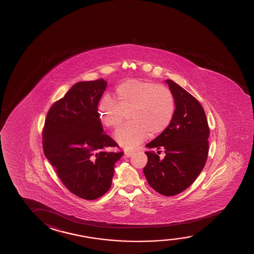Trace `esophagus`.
I'll return each instance as SVG.
<instances>
[{
  "instance_id": "obj_1",
  "label": "esophagus",
  "mask_w": 254,
  "mask_h": 254,
  "mask_svg": "<svg viewBox=\"0 0 254 254\" xmlns=\"http://www.w3.org/2000/svg\"><path fill=\"white\" fill-rule=\"evenodd\" d=\"M133 153H134V151L126 150V151H125V158H129L130 156H132Z\"/></svg>"
}]
</instances>
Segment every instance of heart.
Segmentation results:
<instances>
[{
    "label": "heart",
    "instance_id": "b5f03b06",
    "mask_svg": "<svg viewBox=\"0 0 254 254\" xmlns=\"http://www.w3.org/2000/svg\"><path fill=\"white\" fill-rule=\"evenodd\" d=\"M114 100H102L98 116L102 125L115 129L121 124L123 112L129 111V123L115 133L123 147H132L152 136L165 131L173 121L176 102L173 92L166 86L138 79L125 80L114 90Z\"/></svg>",
    "mask_w": 254,
    "mask_h": 254
}]
</instances>
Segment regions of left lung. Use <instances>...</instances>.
Instances as JSON below:
<instances>
[{"mask_svg": "<svg viewBox=\"0 0 254 254\" xmlns=\"http://www.w3.org/2000/svg\"><path fill=\"white\" fill-rule=\"evenodd\" d=\"M176 102L173 121L165 131L146 144L164 150L163 159L146 152L144 174L149 185L158 193L172 196L187 190L200 174L207 160L209 128L201 103L178 84L166 80Z\"/></svg>", "mask_w": 254, "mask_h": 254, "instance_id": "8db88e82", "label": "left lung"}]
</instances>
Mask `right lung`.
<instances>
[{
	"mask_svg": "<svg viewBox=\"0 0 254 254\" xmlns=\"http://www.w3.org/2000/svg\"><path fill=\"white\" fill-rule=\"evenodd\" d=\"M106 87L103 79L74 84L51 107L43 129L45 155L67 190L85 200L109 191L115 164L124 154L102 151L117 146L98 116Z\"/></svg>",
	"mask_w": 254,
	"mask_h": 254,
	"instance_id": "add662e5",
	"label": "right lung"
}]
</instances>
